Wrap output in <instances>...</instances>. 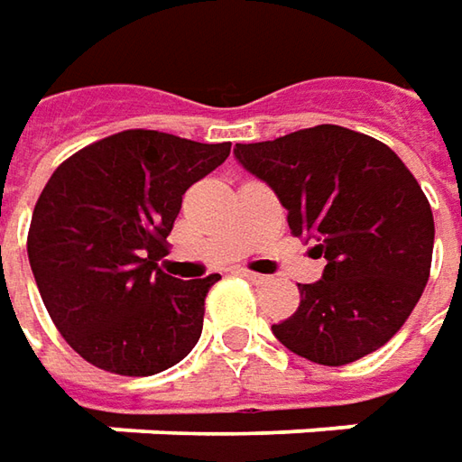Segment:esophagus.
<instances>
[{"mask_svg": "<svg viewBox=\"0 0 462 462\" xmlns=\"http://www.w3.org/2000/svg\"><path fill=\"white\" fill-rule=\"evenodd\" d=\"M241 275L246 277V280H252V282H257V285H262V282H267V280H270L267 275H259V273H252V270H241Z\"/></svg>", "mask_w": 462, "mask_h": 462, "instance_id": "34e87169", "label": "esophagus"}]
</instances>
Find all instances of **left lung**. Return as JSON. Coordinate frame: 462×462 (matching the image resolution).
<instances>
[{"instance_id":"left-lung-1","label":"left lung","mask_w":462,"mask_h":462,"mask_svg":"<svg viewBox=\"0 0 462 462\" xmlns=\"http://www.w3.org/2000/svg\"><path fill=\"white\" fill-rule=\"evenodd\" d=\"M241 167L273 187L293 236L327 259L319 282L273 334L319 365H346L383 346L430 280L435 218L414 174L370 135L316 125L236 143Z\"/></svg>"}]
</instances>
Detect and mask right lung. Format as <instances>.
I'll return each mask as SVG.
<instances>
[{
  "instance_id": "add662e5",
  "label": "right lung",
  "mask_w": 462,
  "mask_h": 462,
  "mask_svg": "<svg viewBox=\"0 0 462 462\" xmlns=\"http://www.w3.org/2000/svg\"><path fill=\"white\" fill-rule=\"evenodd\" d=\"M231 153L159 131H123L81 149L43 187L27 257L56 328L87 363L153 375L198 345L205 295L221 275L159 270L182 195Z\"/></svg>"
}]
</instances>
